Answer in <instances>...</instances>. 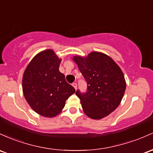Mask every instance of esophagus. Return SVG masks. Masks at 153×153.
Returning a JSON list of instances; mask_svg holds the SVG:
<instances>
[{
	"label": "esophagus",
	"instance_id": "esophagus-1",
	"mask_svg": "<svg viewBox=\"0 0 153 153\" xmlns=\"http://www.w3.org/2000/svg\"><path fill=\"white\" fill-rule=\"evenodd\" d=\"M72 86H73V87H74L75 90H76V88H77V84L76 83V82H74V83L72 84Z\"/></svg>",
	"mask_w": 153,
	"mask_h": 153
}]
</instances>
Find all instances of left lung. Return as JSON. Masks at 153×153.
I'll list each match as a JSON object with an SVG mask.
<instances>
[{
  "mask_svg": "<svg viewBox=\"0 0 153 153\" xmlns=\"http://www.w3.org/2000/svg\"><path fill=\"white\" fill-rule=\"evenodd\" d=\"M87 83L86 93L76 92L85 114L98 120L111 114L121 103L126 83L121 68L108 55L93 51L86 57L74 56Z\"/></svg>",
  "mask_w": 153,
  "mask_h": 153,
  "instance_id": "left-lung-1",
  "label": "left lung"
}]
</instances>
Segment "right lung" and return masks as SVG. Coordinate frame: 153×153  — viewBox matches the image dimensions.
<instances>
[{
	"label": "right lung",
	"mask_w": 153,
	"mask_h": 153,
	"mask_svg": "<svg viewBox=\"0 0 153 153\" xmlns=\"http://www.w3.org/2000/svg\"><path fill=\"white\" fill-rule=\"evenodd\" d=\"M61 58L53 50L41 51L29 63L22 77V90L33 111L53 118L62 111L75 89L59 71Z\"/></svg>",
	"instance_id": "1"
}]
</instances>
